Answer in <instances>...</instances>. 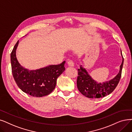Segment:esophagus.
Wrapping results in <instances>:
<instances>
[{"label":"esophagus","instance_id":"1","mask_svg":"<svg viewBox=\"0 0 132 132\" xmlns=\"http://www.w3.org/2000/svg\"><path fill=\"white\" fill-rule=\"evenodd\" d=\"M67 64H68V65L70 66V67H73L74 66V62L72 60H70L69 61H68L67 62Z\"/></svg>","mask_w":132,"mask_h":132}]
</instances>
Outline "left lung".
Wrapping results in <instances>:
<instances>
[{"instance_id":"left-lung-1","label":"left lung","mask_w":132,"mask_h":132,"mask_svg":"<svg viewBox=\"0 0 132 132\" xmlns=\"http://www.w3.org/2000/svg\"><path fill=\"white\" fill-rule=\"evenodd\" d=\"M121 55L122 54V52ZM123 64V58L122 56V62L120 65V71L117 76L110 81L101 83H97L92 79L87 72L82 66H80L78 70L77 87L80 92L85 96L89 98H101L111 94L115 89L121 77L122 69Z\"/></svg>"}]
</instances>
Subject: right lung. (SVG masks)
Listing matches in <instances>:
<instances>
[{"mask_svg":"<svg viewBox=\"0 0 132 132\" xmlns=\"http://www.w3.org/2000/svg\"><path fill=\"white\" fill-rule=\"evenodd\" d=\"M16 42L11 53L12 73L19 88L24 92L34 97L50 94L54 89L56 79L65 70V61L56 65H50L37 70L29 71L22 67L16 58Z\"/></svg>","mask_w":132,"mask_h":132,"instance_id":"right-lung-1","label":"right lung"}]
</instances>
